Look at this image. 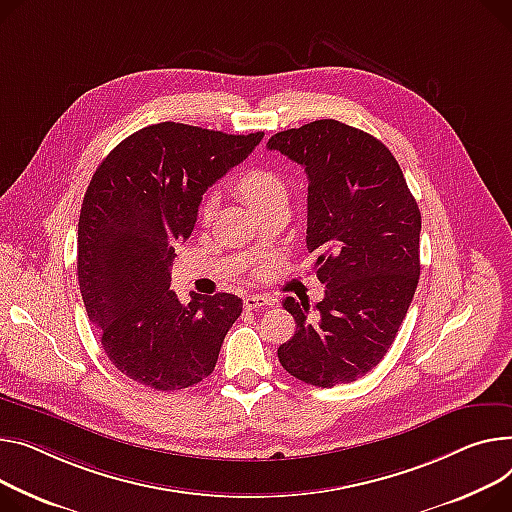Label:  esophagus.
I'll use <instances>...</instances> for the list:
<instances>
[{
  "label": "esophagus",
  "mask_w": 512,
  "mask_h": 512,
  "mask_svg": "<svg viewBox=\"0 0 512 512\" xmlns=\"http://www.w3.org/2000/svg\"><path fill=\"white\" fill-rule=\"evenodd\" d=\"M243 304H245V309H249V311H253V309H265V306L274 304V298L261 296V294H249V296L243 298Z\"/></svg>",
  "instance_id": "esophagus-1"
}]
</instances>
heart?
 I'll list each match as a JSON object with an SVG mask.
<instances>
[{"label": "heart", "mask_w": 512, "mask_h": 512, "mask_svg": "<svg viewBox=\"0 0 512 512\" xmlns=\"http://www.w3.org/2000/svg\"><path fill=\"white\" fill-rule=\"evenodd\" d=\"M238 189H241V193L255 210L267 206L271 201L286 197L284 181L276 173H271V170H265V168H253L249 173H245L241 181H238ZM212 212H214V199H208L203 203L201 214L203 218H210Z\"/></svg>", "instance_id": "obj_1"}]
</instances>
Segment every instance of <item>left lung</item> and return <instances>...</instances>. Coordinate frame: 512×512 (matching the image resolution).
Here are the masks:
<instances>
[{"mask_svg":"<svg viewBox=\"0 0 512 512\" xmlns=\"http://www.w3.org/2000/svg\"><path fill=\"white\" fill-rule=\"evenodd\" d=\"M309 179L306 249L325 298L284 300L296 331L278 348L302 383L335 387L377 366L395 342L420 280L422 216L389 148L335 119L271 135Z\"/></svg>","mask_w":512,"mask_h":512,"instance_id":"8db88e82","label":"left lung"}]
</instances>
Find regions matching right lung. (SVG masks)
<instances>
[{
  "mask_svg": "<svg viewBox=\"0 0 512 512\" xmlns=\"http://www.w3.org/2000/svg\"><path fill=\"white\" fill-rule=\"evenodd\" d=\"M261 140L263 131L164 121L131 133L92 175L78 222V282L102 350L131 381L179 391L212 374L243 300L191 292L181 304L168 290L170 267L201 195Z\"/></svg>",
  "mask_w": 512,
  "mask_h": 512,
  "instance_id": "obj_1",
  "label": "right lung"
}]
</instances>
